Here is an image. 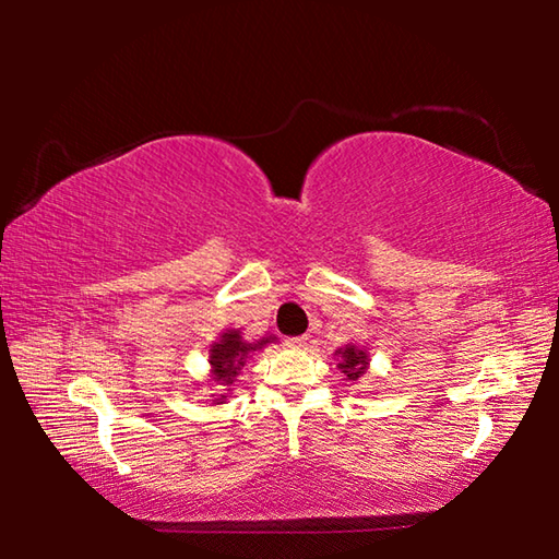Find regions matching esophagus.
<instances>
[{"mask_svg":"<svg viewBox=\"0 0 559 559\" xmlns=\"http://www.w3.org/2000/svg\"><path fill=\"white\" fill-rule=\"evenodd\" d=\"M306 343H308V337H306V335H298V337H288V340H286V345H288V347H293V349L306 347Z\"/></svg>","mask_w":559,"mask_h":559,"instance_id":"34e87169","label":"esophagus"}]
</instances>
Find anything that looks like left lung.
<instances>
[{"mask_svg": "<svg viewBox=\"0 0 559 559\" xmlns=\"http://www.w3.org/2000/svg\"><path fill=\"white\" fill-rule=\"evenodd\" d=\"M335 355H337L340 372H343L347 380H353V382L359 380V377L367 372V365H370V357H367L365 349L357 345L340 347V349H335Z\"/></svg>", "mask_w": 559, "mask_h": 559, "instance_id": "8db88e82", "label": "left lung"}]
</instances>
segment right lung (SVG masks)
<instances>
[{
	"instance_id": "obj_1",
	"label": "right lung",
	"mask_w": 559,
	"mask_h": 559,
	"mask_svg": "<svg viewBox=\"0 0 559 559\" xmlns=\"http://www.w3.org/2000/svg\"><path fill=\"white\" fill-rule=\"evenodd\" d=\"M273 340L276 337L269 335V337L257 340V343H246L239 330H226V333H222L219 340L212 343V347H210V365H212L214 384L219 386V390H229L236 380V374H239L241 367L246 365V359H249L253 353H259V349H263L269 343H273ZM222 400H226L224 394L214 402L222 404Z\"/></svg>"
}]
</instances>
